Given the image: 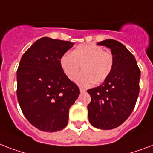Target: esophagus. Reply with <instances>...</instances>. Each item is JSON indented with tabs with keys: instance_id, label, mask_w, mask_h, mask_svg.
Listing matches in <instances>:
<instances>
[{
	"instance_id": "obj_1",
	"label": "esophagus",
	"mask_w": 153,
	"mask_h": 153,
	"mask_svg": "<svg viewBox=\"0 0 153 153\" xmlns=\"http://www.w3.org/2000/svg\"><path fill=\"white\" fill-rule=\"evenodd\" d=\"M86 91L85 89H82V88H80V92L82 94V93H85V92Z\"/></svg>"
}]
</instances>
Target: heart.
Instances as JSON below:
<instances>
[{"label": "heart", "instance_id": "obj_1", "mask_svg": "<svg viewBox=\"0 0 153 153\" xmlns=\"http://www.w3.org/2000/svg\"><path fill=\"white\" fill-rule=\"evenodd\" d=\"M113 63L111 53L94 43L79 45L71 53L64 54L59 60L62 70L71 81L76 79L83 66L84 72L76 81L82 87H88L94 82H104L111 72Z\"/></svg>", "mask_w": 153, "mask_h": 153}]
</instances>
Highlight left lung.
<instances>
[{
	"mask_svg": "<svg viewBox=\"0 0 153 153\" xmlns=\"http://www.w3.org/2000/svg\"><path fill=\"white\" fill-rule=\"evenodd\" d=\"M97 45L111 49L114 63L103 84L87 90L91 97L88 117L94 127L111 130L126 121L134 108L141 71L135 57L120 42L107 39Z\"/></svg>",
	"mask_w": 153,
	"mask_h": 153,
	"instance_id": "8db88e82",
	"label": "left lung"
}]
</instances>
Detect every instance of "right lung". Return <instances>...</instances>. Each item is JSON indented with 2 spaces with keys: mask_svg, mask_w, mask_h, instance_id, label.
Segmentation results:
<instances>
[{
  "mask_svg": "<svg viewBox=\"0 0 153 153\" xmlns=\"http://www.w3.org/2000/svg\"><path fill=\"white\" fill-rule=\"evenodd\" d=\"M74 45L44 37L23 55L17 70V98L27 120L38 130L65 128L69 109L80 94L76 84L62 70L59 60Z\"/></svg>",
  "mask_w": 153,
  "mask_h": 153,
  "instance_id": "add662e5",
  "label": "right lung"
}]
</instances>
